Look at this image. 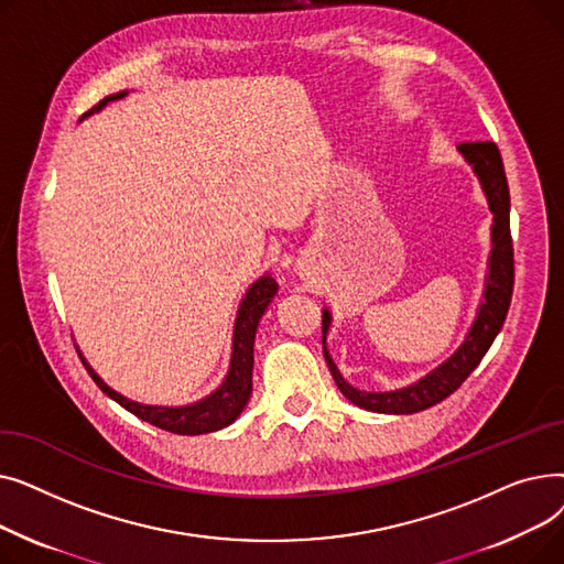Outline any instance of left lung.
I'll return each instance as SVG.
<instances>
[{"instance_id":"obj_1","label":"left lung","mask_w":564,"mask_h":564,"mask_svg":"<svg viewBox=\"0 0 564 564\" xmlns=\"http://www.w3.org/2000/svg\"><path fill=\"white\" fill-rule=\"evenodd\" d=\"M459 153L473 164V171L478 173L482 189L487 194L489 207L494 213V249H491V264H489V279L485 290V304L480 306L478 319L473 324L470 334L466 336L464 345L453 354V357L430 372L425 379L416 381L413 387L389 391V393H368L349 387L340 377L336 364L332 361L327 347H324V334L329 329L332 315L329 311L322 313V349L324 359L329 364L332 377L340 393L359 404L361 409L377 411V413H416L430 409L453 395L464 379L476 370L491 347L494 338L502 329V322L508 317L512 290H514V247H512V232H510V189L506 166L498 145L494 141H464L459 143Z\"/></svg>"}]
</instances>
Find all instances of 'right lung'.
I'll use <instances>...</instances> for the list:
<instances>
[{
  "label": "right lung",
  "mask_w": 564,
  "mask_h": 564,
  "mask_svg": "<svg viewBox=\"0 0 564 564\" xmlns=\"http://www.w3.org/2000/svg\"><path fill=\"white\" fill-rule=\"evenodd\" d=\"M126 94H116V96H107L105 100H100L98 105H94L86 113L102 109L107 102H113L118 98H123ZM279 290V283L267 274L262 279H258L249 292L247 297L240 304V311H237V319H235V338H232V359H230V370L224 379L221 387L207 395L205 400L189 404V406H151V404H139L132 402L128 398H123L121 393H116L113 389H109L107 383L91 370L84 361V357L79 354V359L84 364V368L91 375V379L98 383L100 391L105 395H109L111 400H116L121 406H126L130 413H134L137 419L151 423L160 430H166L171 434H207L221 430L226 425H230L237 416H240L242 409L249 402L251 395V370H253V340H256V329L258 322L264 313V308L270 306V302L274 300V294Z\"/></svg>",
  "instance_id": "1"
}]
</instances>
